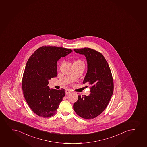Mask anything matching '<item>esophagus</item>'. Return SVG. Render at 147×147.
Listing matches in <instances>:
<instances>
[{"mask_svg": "<svg viewBox=\"0 0 147 147\" xmlns=\"http://www.w3.org/2000/svg\"><path fill=\"white\" fill-rule=\"evenodd\" d=\"M71 93V91L70 90H69V89H67V90H65V93H66L67 94Z\"/></svg>", "mask_w": 147, "mask_h": 147, "instance_id": "obj_1", "label": "esophagus"}]
</instances>
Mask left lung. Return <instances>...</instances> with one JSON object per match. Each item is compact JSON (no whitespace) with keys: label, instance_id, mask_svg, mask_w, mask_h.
Here are the masks:
<instances>
[{"label":"left lung","instance_id":"left-lung-1","mask_svg":"<svg viewBox=\"0 0 147 147\" xmlns=\"http://www.w3.org/2000/svg\"><path fill=\"white\" fill-rule=\"evenodd\" d=\"M86 56L88 73L83 84L90 85L89 96L78 95L74 105V111L82 118L93 119L99 115L108 105L113 94V79L107 61L101 53L89 48L74 49Z\"/></svg>","mask_w":147,"mask_h":147}]
</instances>
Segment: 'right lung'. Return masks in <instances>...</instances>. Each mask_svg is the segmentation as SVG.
Listing matches in <instances>:
<instances>
[{"mask_svg": "<svg viewBox=\"0 0 147 147\" xmlns=\"http://www.w3.org/2000/svg\"><path fill=\"white\" fill-rule=\"evenodd\" d=\"M72 52L69 49L44 46L29 58L23 75L22 90L27 104L38 116L48 118L56 114L65 90L50 89L48 80L57 76L58 60Z\"/></svg>", "mask_w": 147, "mask_h": 147, "instance_id": "add662e5", "label": "right lung"}]
</instances>
